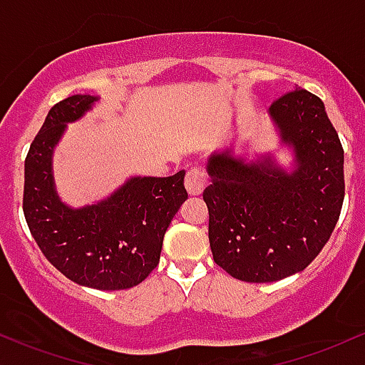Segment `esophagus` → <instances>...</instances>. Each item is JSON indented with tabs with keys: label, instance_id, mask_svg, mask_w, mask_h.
Returning <instances> with one entry per match:
<instances>
[{
	"label": "esophagus",
	"instance_id": "esophagus-1",
	"mask_svg": "<svg viewBox=\"0 0 365 365\" xmlns=\"http://www.w3.org/2000/svg\"><path fill=\"white\" fill-rule=\"evenodd\" d=\"M206 183H207V176L204 175L199 168H192V170L185 176V189L190 195L202 194Z\"/></svg>",
	"mask_w": 365,
	"mask_h": 365
}]
</instances>
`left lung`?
I'll return each mask as SVG.
<instances>
[{
	"label": "left lung",
	"instance_id": "8db88e82",
	"mask_svg": "<svg viewBox=\"0 0 365 365\" xmlns=\"http://www.w3.org/2000/svg\"><path fill=\"white\" fill-rule=\"evenodd\" d=\"M270 115L294 149V170L268 155L246 163L216 152L202 192L215 263L246 282L305 270L329 241L345 197L343 147L322 100L296 88L272 103Z\"/></svg>",
	"mask_w": 365,
	"mask_h": 365
}]
</instances>
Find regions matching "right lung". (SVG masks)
<instances>
[{
	"label": "right lung",
	"instance_id": "1",
	"mask_svg": "<svg viewBox=\"0 0 365 365\" xmlns=\"http://www.w3.org/2000/svg\"><path fill=\"white\" fill-rule=\"evenodd\" d=\"M97 97L72 95L48 112L26 158L24 215L48 262L72 282L102 291L128 289L158 267L163 239L187 199L185 171L135 176L91 206H66L51 175V154L67 123L91 109Z\"/></svg>",
	"mask_w": 365,
	"mask_h": 365
}]
</instances>
